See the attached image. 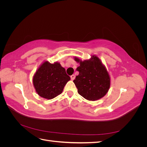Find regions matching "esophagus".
<instances>
[{"mask_svg":"<svg viewBox=\"0 0 147 147\" xmlns=\"http://www.w3.org/2000/svg\"><path fill=\"white\" fill-rule=\"evenodd\" d=\"M75 75H71L70 76V78H71V80H74L75 79Z\"/></svg>","mask_w":147,"mask_h":147,"instance_id":"esophagus-1","label":"esophagus"}]
</instances>
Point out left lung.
<instances>
[{"label":"left lung","instance_id":"8db88e82","mask_svg":"<svg viewBox=\"0 0 147 147\" xmlns=\"http://www.w3.org/2000/svg\"><path fill=\"white\" fill-rule=\"evenodd\" d=\"M75 60L80 63L77 68L79 74L74 80L78 94L89 100H96L104 97L109 91L110 80L100 59L92 56L90 60L82 61L77 57Z\"/></svg>","mask_w":147,"mask_h":147}]
</instances>
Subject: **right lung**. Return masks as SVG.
Wrapping results in <instances>:
<instances>
[{
	"instance_id": "1",
	"label": "right lung",
	"mask_w": 147,
	"mask_h": 147,
	"mask_svg": "<svg viewBox=\"0 0 147 147\" xmlns=\"http://www.w3.org/2000/svg\"><path fill=\"white\" fill-rule=\"evenodd\" d=\"M70 80L59 63L45 62L34 75L33 84L37 94L43 98L51 99L60 94Z\"/></svg>"
}]
</instances>
